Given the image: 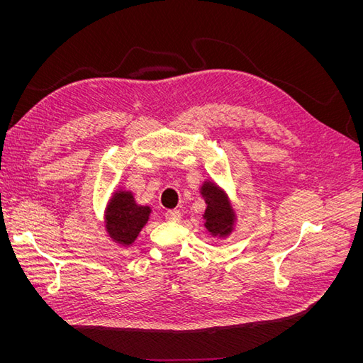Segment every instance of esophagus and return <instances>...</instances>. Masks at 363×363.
Here are the masks:
<instances>
[{
	"instance_id": "34e87169",
	"label": "esophagus",
	"mask_w": 363,
	"mask_h": 363,
	"mask_svg": "<svg viewBox=\"0 0 363 363\" xmlns=\"http://www.w3.org/2000/svg\"><path fill=\"white\" fill-rule=\"evenodd\" d=\"M164 218L168 219V221H179V219L182 218V213L179 211H167L164 212Z\"/></svg>"
}]
</instances>
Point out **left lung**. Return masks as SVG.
<instances>
[{
  "label": "left lung",
  "instance_id": "1",
  "mask_svg": "<svg viewBox=\"0 0 363 363\" xmlns=\"http://www.w3.org/2000/svg\"><path fill=\"white\" fill-rule=\"evenodd\" d=\"M200 194L207 204L203 215L207 232L213 238H228L233 233L236 223V212L228 195L212 180L203 183Z\"/></svg>",
  "mask_w": 363,
  "mask_h": 363
}]
</instances>
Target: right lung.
Returning a JSON list of instances; mask_svg holds the SVG:
<instances>
[{
    "label": "right lung",
    "mask_w": 363,
    "mask_h": 363,
    "mask_svg": "<svg viewBox=\"0 0 363 363\" xmlns=\"http://www.w3.org/2000/svg\"><path fill=\"white\" fill-rule=\"evenodd\" d=\"M150 215L151 207L138 204L133 192L118 189L104 212L106 232L116 245L130 247L148 223Z\"/></svg>",
    "instance_id": "add662e5"
}]
</instances>
